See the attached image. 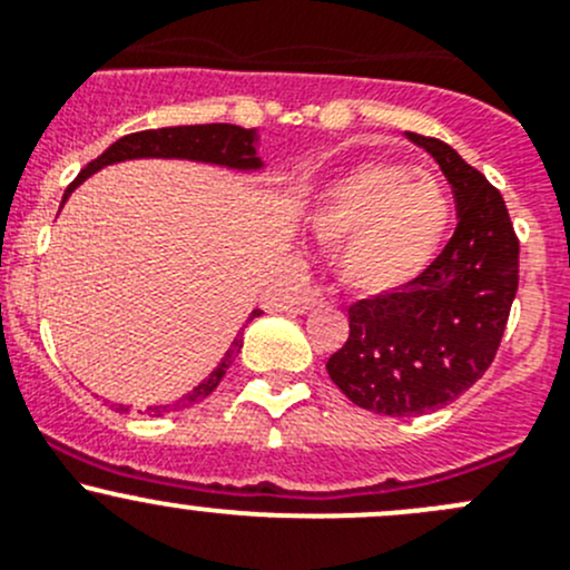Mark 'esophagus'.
Here are the masks:
<instances>
[{"label": "esophagus", "instance_id": "1", "mask_svg": "<svg viewBox=\"0 0 570 570\" xmlns=\"http://www.w3.org/2000/svg\"><path fill=\"white\" fill-rule=\"evenodd\" d=\"M318 304H324V293H321V291H307L296 302V309H298V313H307V309L318 307Z\"/></svg>", "mask_w": 570, "mask_h": 570}]
</instances>
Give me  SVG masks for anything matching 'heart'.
<instances>
[{
    "mask_svg": "<svg viewBox=\"0 0 570 570\" xmlns=\"http://www.w3.org/2000/svg\"><path fill=\"white\" fill-rule=\"evenodd\" d=\"M446 185L404 163L365 160L315 190L304 227L332 252L341 287L363 298L413 285L446 240Z\"/></svg>",
    "mask_w": 570,
    "mask_h": 570,
    "instance_id": "obj_1",
    "label": "heart"
}]
</instances>
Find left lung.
Wrapping results in <instances>:
<instances>
[{
    "mask_svg": "<svg viewBox=\"0 0 570 570\" xmlns=\"http://www.w3.org/2000/svg\"><path fill=\"white\" fill-rule=\"evenodd\" d=\"M435 157L458 202V229L415 279L348 307V341L326 374L357 407L426 415L490 368L518 293V238L499 190L438 138L407 132Z\"/></svg>",
    "mask_w": 570,
    "mask_h": 570,
    "instance_id": "left-lung-1",
    "label": "left lung"
}]
</instances>
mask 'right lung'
I'll list each match as a JSON object with an SVG mask.
<instances>
[{"label":"right lung","instance_id":"add662e5","mask_svg":"<svg viewBox=\"0 0 570 570\" xmlns=\"http://www.w3.org/2000/svg\"><path fill=\"white\" fill-rule=\"evenodd\" d=\"M257 140H261V132L257 129H244L235 127V124H190V127H163V129H144V132H132L118 138L116 144L107 146L96 160L88 163L80 174H77L75 183L69 185V190L63 194L66 205L71 194L86 183L88 177L96 171H101L105 166H112V163L124 160H146V157H163V160H194V163H210V166L233 168V171H261L266 163L257 155ZM261 315V309H252L249 321H255ZM244 346V330L235 335L233 346L227 348V354L222 357V363L210 371L207 380H202L194 391L185 393L183 399H177L174 404H155V407H146L149 415H163L171 413V410L190 407V404H199L202 399L210 396L218 387V382L227 374L229 363L235 360V354ZM121 413H127L129 407L118 404Z\"/></svg>","mask_w":570,"mask_h":570}]
</instances>
